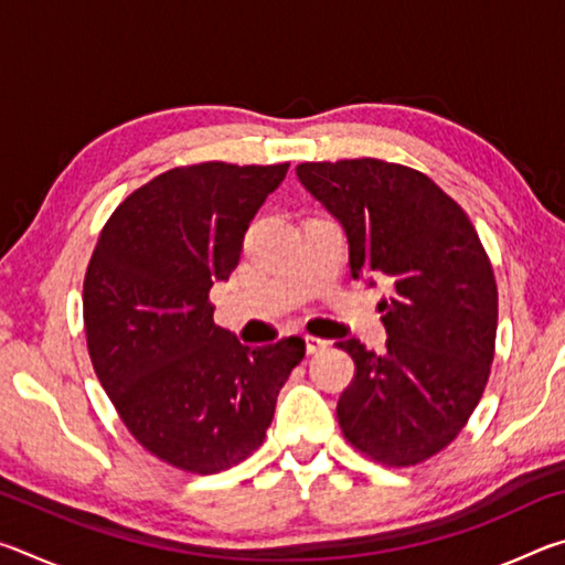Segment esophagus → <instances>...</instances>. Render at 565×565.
Here are the masks:
<instances>
[{
    "instance_id": "34e87169",
    "label": "esophagus",
    "mask_w": 565,
    "mask_h": 565,
    "mask_svg": "<svg viewBox=\"0 0 565 565\" xmlns=\"http://www.w3.org/2000/svg\"><path fill=\"white\" fill-rule=\"evenodd\" d=\"M303 341H306V351H309V353H317V351H323L329 347V341H323L319 337H306Z\"/></svg>"
}]
</instances>
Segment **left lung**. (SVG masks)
<instances>
[{
  "mask_svg": "<svg viewBox=\"0 0 565 565\" xmlns=\"http://www.w3.org/2000/svg\"><path fill=\"white\" fill-rule=\"evenodd\" d=\"M296 177L349 236L351 276H386V351L339 341L356 374L337 416L347 441L388 468L454 441L489 384L499 289L471 218L420 171L384 159L303 161Z\"/></svg>",
  "mask_w": 565,
  "mask_h": 565,
  "instance_id": "8db88e82",
  "label": "left lung"
}]
</instances>
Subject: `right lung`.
Segmentation results:
<instances>
[{
	"label": "right lung",
	"mask_w": 565,
	"mask_h": 565,
	"mask_svg": "<svg viewBox=\"0 0 565 565\" xmlns=\"http://www.w3.org/2000/svg\"><path fill=\"white\" fill-rule=\"evenodd\" d=\"M286 171L289 161L164 171L114 209L84 274L99 384L141 448L181 471L218 473L252 456L306 353L299 337L244 347L209 301Z\"/></svg>",
	"instance_id": "1"
}]
</instances>
